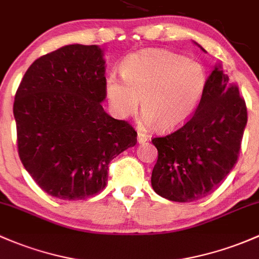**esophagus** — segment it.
<instances>
[{
	"instance_id": "34e87169",
	"label": "esophagus",
	"mask_w": 259,
	"mask_h": 259,
	"mask_svg": "<svg viewBox=\"0 0 259 259\" xmlns=\"http://www.w3.org/2000/svg\"><path fill=\"white\" fill-rule=\"evenodd\" d=\"M137 141L140 142V143H144V142L148 141V136H147L146 133H143V132H138Z\"/></svg>"
}]
</instances>
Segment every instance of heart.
<instances>
[{
    "label": "heart",
    "instance_id": "heart-1",
    "mask_svg": "<svg viewBox=\"0 0 259 259\" xmlns=\"http://www.w3.org/2000/svg\"><path fill=\"white\" fill-rule=\"evenodd\" d=\"M122 79L111 74L106 94L118 117L135 115L140 107L143 122L159 131H173L190 119L207 85L205 66L175 53L148 49L127 58Z\"/></svg>",
    "mask_w": 259,
    "mask_h": 259
}]
</instances>
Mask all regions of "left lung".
I'll return each instance as SVG.
<instances>
[{"instance_id":"8db88e82","label":"left lung","mask_w":259,"mask_h":259,"mask_svg":"<svg viewBox=\"0 0 259 259\" xmlns=\"http://www.w3.org/2000/svg\"><path fill=\"white\" fill-rule=\"evenodd\" d=\"M246 124L244 99L221 64H216L190 119L152 140L158 149L152 171L155 193L177 202L195 201L212 193L237 163Z\"/></svg>"}]
</instances>
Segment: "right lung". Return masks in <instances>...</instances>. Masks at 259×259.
<instances>
[{
    "label": "right lung",
    "instance_id": "obj_1",
    "mask_svg": "<svg viewBox=\"0 0 259 259\" xmlns=\"http://www.w3.org/2000/svg\"><path fill=\"white\" fill-rule=\"evenodd\" d=\"M106 77L97 46L71 44L38 58L13 104L18 155L41 190L84 200L106 186L108 164L137 143L127 121L107 115Z\"/></svg>",
    "mask_w": 259,
    "mask_h": 259
}]
</instances>
